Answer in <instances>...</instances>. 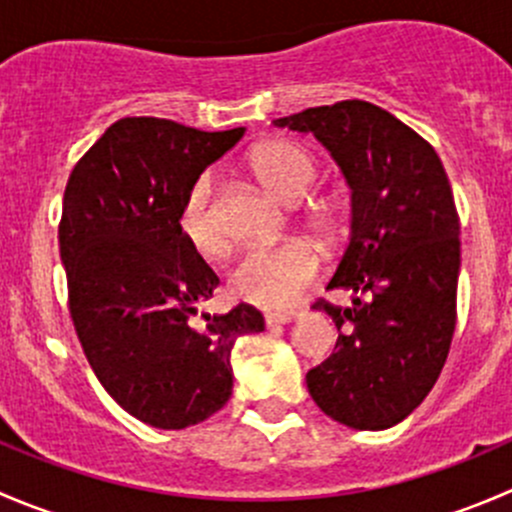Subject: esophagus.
<instances>
[{
	"label": "esophagus",
	"mask_w": 512,
	"mask_h": 512,
	"mask_svg": "<svg viewBox=\"0 0 512 512\" xmlns=\"http://www.w3.org/2000/svg\"><path fill=\"white\" fill-rule=\"evenodd\" d=\"M299 317H302V312H267L265 314V324H267V327H275V324L297 322Z\"/></svg>",
	"instance_id": "esophagus-1"
}]
</instances>
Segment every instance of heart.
I'll list each match as a JSON object with an SVG mask.
<instances>
[{"label": "heart", "mask_w": 512, "mask_h": 512, "mask_svg": "<svg viewBox=\"0 0 512 512\" xmlns=\"http://www.w3.org/2000/svg\"><path fill=\"white\" fill-rule=\"evenodd\" d=\"M250 170L275 198L294 203L312 188L319 173L317 158L302 143L265 141L250 153ZM178 230L193 252L223 255L227 237L213 210V180L200 175L185 193L178 210ZM319 275V255L302 240L247 247L227 275L235 299L265 309H292Z\"/></svg>", "instance_id": "1"}]
</instances>
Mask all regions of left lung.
Segmentation results:
<instances>
[{
  "mask_svg": "<svg viewBox=\"0 0 512 512\" xmlns=\"http://www.w3.org/2000/svg\"><path fill=\"white\" fill-rule=\"evenodd\" d=\"M275 126L312 133L352 190V237L327 287L354 299L312 304L339 337L307 371L309 396L349 428H391L433 389L456 329L461 225L448 175L431 143L369 101L307 108Z\"/></svg>",
  "mask_w": 512,
  "mask_h": 512,
  "instance_id": "8db88e82",
  "label": "left lung"
}]
</instances>
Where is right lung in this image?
<instances>
[{
	"label": "right lung",
	"instance_id": "1",
	"mask_svg": "<svg viewBox=\"0 0 512 512\" xmlns=\"http://www.w3.org/2000/svg\"><path fill=\"white\" fill-rule=\"evenodd\" d=\"M242 136L121 118L66 183L59 250L76 334L111 399L153 428L178 431L223 409L237 337L265 329L250 304L190 324L220 280L178 230L193 180Z\"/></svg>",
	"mask_w": 512,
	"mask_h": 512
}]
</instances>
